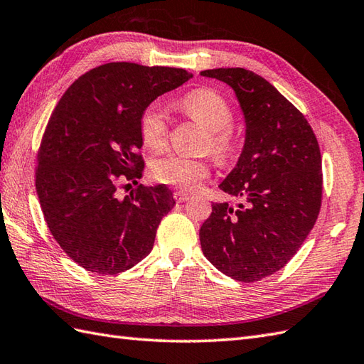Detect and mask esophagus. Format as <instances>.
I'll return each instance as SVG.
<instances>
[{
	"mask_svg": "<svg viewBox=\"0 0 364 364\" xmlns=\"http://www.w3.org/2000/svg\"><path fill=\"white\" fill-rule=\"evenodd\" d=\"M173 197H175V200L178 201V203H184V201H188V200L191 198L189 193H186V192H183V191H176V192L173 193Z\"/></svg>",
	"mask_w": 364,
	"mask_h": 364,
	"instance_id": "1",
	"label": "esophagus"
}]
</instances>
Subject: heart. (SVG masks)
<instances>
[{"label": "heart", "instance_id": "b5f03b06", "mask_svg": "<svg viewBox=\"0 0 364 364\" xmlns=\"http://www.w3.org/2000/svg\"><path fill=\"white\" fill-rule=\"evenodd\" d=\"M176 108L208 130L206 147L220 159L230 156L235 149V134L231 129L232 108L230 102L214 90L201 88L186 95L176 102ZM141 138L151 150H161L167 142V117L158 104H150L139 117ZM150 172L159 183L172 184L184 191H193L206 180L210 166L205 159H193L183 155H166L156 158Z\"/></svg>", "mask_w": 364, "mask_h": 364}]
</instances>
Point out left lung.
Instances as JSON below:
<instances>
[{
    "mask_svg": "<svg viewBox=\"0 0 364 364\" xmlns=\"http://www.w3.org/2000/svg\"><path fill=\"white\" fill-rule=\"evenodd\" d=\"M200 74L234 90L245 119L239 161L218 186L240 203H214L200 228L203 255L235 281H260L285 267L316 222L323 197L318 141L299 109L256 73L217 68Z\"/></svg>",
    "mask_w": 364,
    "mask_h": 364,
    "instance_id": "left-lung-1",
    "label": "left lung"
}]
</instances>
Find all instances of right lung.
Returning <instances> with one entry per match:
<instances>
[{
  "instance_id": "1",
  "label": "right lung",
  "mask_w": 364,
  "mask_h": 364,
  "mask_svg": "<svg viewBox=\"0 0 364 364\" xmlns=\"http://www.w3.org/2000/svg\"><path fill=\"white\" fill-rule=\"evenodd\" d=\"M192 74L178 68L105 63L65 91L41 139L36 189L50 234L75 264L117 274L154 248L161 218L175 206L164 184H138L144 171L139 117ZM130 186V184H127Z\"/></svg>"
}]
</instances>
